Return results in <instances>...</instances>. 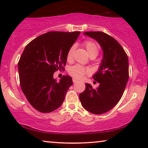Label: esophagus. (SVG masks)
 <instances>
[{"mask_svg": "<svg viewBox=\"0 0 148 148\" xmlns=\"http://www.w3.org/2000/svg\"><path fill=\"white\" fill-rule=\"evenodd\" d=\"M73 83H77L78 82V80L76 79L75 78H73Z\"/></svg>", "mask_w": 148, "mask_h": 148, "instance_id": "obj_1", "label": "esophagus"}]
</instances>
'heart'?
I'll use <instances>...</instances> for the list:
<instances>
[{"label":"heart","instance_id":"1","mask_svg":"<svg viewBox=\"0 0 148 148\" xmlns=\"http://www.w3.org/2000/svg\"><path fill=\"white\" fill-rule=\"evenodd\" d=\"M84 47L88 52L89 55L90 57H96L98 54L99 48L98 46L94 43V42L90 41H86L84 43ZM73 52H74V46H71L69 50L66 54V60L68 62L71 61L73 56ZM69 73L74 78L77 79H82L85 75L88 73V70L86 68L80 65V64H75V65L71 66L69 69Z\"/></svg>","mask_w":148,"mask_h":148}]
</instances>
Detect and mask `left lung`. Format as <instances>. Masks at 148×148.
Here are the masks:
<instances>
[{"label": "left lung", "mask_w": 148, "mask_h": 148, "mask_svg": "<svg viewBox=\"0 0 148 148\" xmlns=\"http://www.w3.org/2000/svg\"><path fill=\"white\" fill-rule=\"evenodd\" d=\"M84 35L94 38L103 50L99 69L93 75L99 86L94 89L86 84L79 100L86 110L95 114L108 112L121 100L129 79V60L126 52L114 38L102 32H86Z\"/></svg>", "instance_id": "obj_1"}]
</instances>
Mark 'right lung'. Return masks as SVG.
I'll use <instances>...</instances> for the list:
<instances>
[{
    "label": "right lung",
    "mask_w": 148,
    "mask_h": 148,
    "mask_svg": "<svg viewBox=\"0 0 148 148\" xmlns=\"http://www.w3.org/2000/svg\"><path fill=\"white\" fill-rule=\"evenodd\" d=\"M80 32H50L38 36L25 46L18 62L22 92L30 104L40 112L56 110L73 84L70 76L59 82L54 73L64 69L66 54Z\"/></svg>",
    "instance_id": "add662e5"
}]
</instances>
